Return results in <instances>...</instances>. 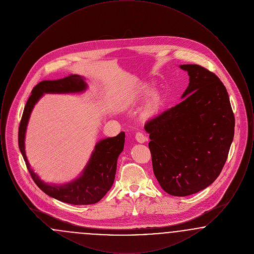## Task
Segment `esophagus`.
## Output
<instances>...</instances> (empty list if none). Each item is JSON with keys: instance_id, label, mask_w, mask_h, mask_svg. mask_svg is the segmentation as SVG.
Returning <instances> with one entry per match:
<instances>
[{"instance_id": "obj_1", "label": "esophagus", "mask_w": 254, "mask_h": 254, "mask_svg": "<svg viewBox=\"0 0 254 254\" xmlns=\"http://www.w3.org/2000/svg\"><path fill=\"white\" fill-rule=\"evenodd\" d=\"M135 139H136V141L139 142V143H145V141L147 140V137L145 136V133L138 131V132L135 134Z\"/></svg>"}]
</instances>
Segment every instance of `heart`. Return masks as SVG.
<instances>
[{"instance_id": "heart-1", "label": "heart", "mask_w": 254, "mask_h": 254, "mask_svg": "<svg viewBox=\"0 0 254 254\" xmlns=\"http://www.w3.org/2000/svg\"><path fill=\"white\" fill-rule=\"evenodd\" d=\"M145 92H148V91H145ZM160 102H161V97L158 93H155L150 97L145 106L144 111H143L144 116L149 117V116L153 115L157 111L158 108L160 106Z\"/></svg>"}]
</instances>
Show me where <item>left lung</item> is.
<instances>
[{
  "label": "left lung",
  "instance_id": "8db88e82",
  "mask_svg": "<svg viewBox=\"0 0 254 254\" xmlns=\"http://www.w3.org/2000/svg\"><path fill=\"white\" fill-rule=\"evenodd\" d=\"M190 84L181 103L145 123L154 175L173 196L197 193L217 179L229 155L235 119L226 86L199 64H183Z\"/></svg>",
  "mask_w": 254,
  "mask_h": 254
}]
</instances>
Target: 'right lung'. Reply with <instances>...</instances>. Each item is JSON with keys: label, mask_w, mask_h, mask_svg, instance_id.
I'll list each match as a JSON object with an SVG mask.
<instances>
[{"label": "right lung", "mask_w": 254, "mask_h": 254, "mask_svg": "<svg viewBox=\"0 0 254 254\" xmlns=\"http://www.w3.org/2000/svg\"><path fill=\"white\" fill-rule=\"evenodd\" d=\"M86 84L79 75L71 74L58 80H46L37 84L28 98L19 126L18 144L26 167L34 183L46 194L61 202L71 205H93L110 190L115 179L117 159L125 145V132L97 143L83 174L66 185L49 186L42 181L30 168L24 152V134L34 105L44 93L81 92Z\"/></svg>", "instance_id": "right-lung-1"}]
</instances>
